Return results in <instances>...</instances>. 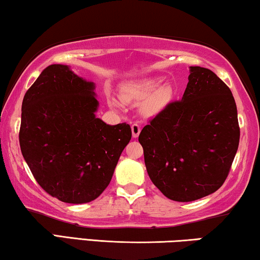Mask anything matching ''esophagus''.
I'll use <instances>...</instances> for the list:
<instances>
[{
	"label": "esophagus",
	"instance_id": "obj_1",
	"mask_svg": "<svg viewBox=\"0 0 260 260\" xmlns=\"http://www.w3.org/2000/svg\"><path fill=\"white\" fill-rule=\"evenodd\" d=\"M140 132H141V126L139 125V123L135 122L132 125V135H133V138H138L139 134H140Z\"/></svg>",
	"mask_w": 260,
	"mask_h": 260
}]
</instances>
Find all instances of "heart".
<instances>
[{
  "instance_id": "obj_1",
  "label": "heart",
  "mask_w": 260,
  "mask_h": 260,
  "mask_svg": "<svg viewBox=\"0 0 260 260\" xmlns=\"http://www.w3.org/2000/svg\"><path fill=\"white\" fill-rule=\"evenodd\" d=\"M160 78H146L134 81L121 90V99L125 103L139 105L142 103V111L147 115H155L168 105L172 99V90L169 86H162ZM111 104L120 106L117 99H112Z\"/></svg>"
}]
</instances>
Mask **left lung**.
Here are the masks:
<instances>
[{
  "instance_id": "obj_1",
  "label": "left lung",
  "mask_w": 260,
  "mask_h": 260,
  "mask_svg": "<svg viewBox=\"0 0 260 260\" xmlns=\"http://www.w3.org/2000/svg\"><path fill=\"white\" fill-rule=\"evenodd\" d=\"M180 102L143 127L147 173L169 200L191 202L222 187L239 143L234 95L211 70L190 67Z\"/></svg>"
}]
</instances>
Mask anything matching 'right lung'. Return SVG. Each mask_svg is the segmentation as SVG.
<instances>
[{
    "instance_id": "obj_1",
    "label": "right lung",
    "mask_w": 260,
    "mask_h": 260,
    "mask_svg": "<svg viewBox=\"0 0 260 260\" xmlns=\"http://www.w3.org/2000/svg\"><path fill=\"white\" fill-rule=\"evenodd\" d=\"M95 84L68 65L44 69L22 103L19 146L37 183L61 202L95 200L132 138L127 123L95 117Z\"/></svg>"
}]
</instances>
